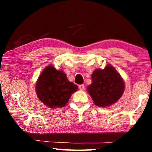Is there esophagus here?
<instances>
[{
    "instance_id": "esophagus-1",
    "label": "esophagus",
    "mask_w": 152,
    "mask_h": 152,
    "mask_svg": "<svg viewBox=\"0 0 152 152\" xmlns=\"http://www.w3.org/2000/svg\"><path fill=\"white\" fill-rule=\"evenodd\" d=\"M79 89L81 90V91H83L84 90V84H80V85H79Z\"/></svg>"
}]
</instances>
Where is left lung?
<instances>
[{"label": "left lung", "instance_id": "obj_1", "mask_svg": "<svg viewBox=\"0 0 152 152\" xmlns=\"http://www.w3.org/2000/svg\"><path fill=\"white\" fill-rule=\"evenodd\" d=\"M125 90V84L118 72L111 65L96 69L92 74V84L87 87L94 104L107 107L118 101Z\"/></svg>", "mask_w": 152, "mask_h": 152}]
</instances>
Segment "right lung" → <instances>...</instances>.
<instances>
[{
	"label": "right lung",
	"mask_w": 152,
	"mask_h": 152,
	"mask_svg": "<svg viewBox=\"0 0 152 152\" xmlns=\"http://www.w3.org/2000/svg\"><path fill=\"white\" fill-rule=\"evenodd\" d=\"M78 88L62 70H57L52 66H47L42 72L35 84L38 99L51 109L65 107Z\"/></svg>",
	"instance_id": "obj_1"
}]
</instances>
